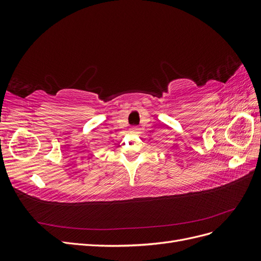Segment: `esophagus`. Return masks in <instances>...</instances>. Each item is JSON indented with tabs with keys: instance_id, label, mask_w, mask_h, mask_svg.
Here are the masks:
<instances>
[{
	"instance_id": "1",
	"label": "esophagus",
	"mask_w": 261,
	"mask_h": 261,
	"mask_svg": "<svg viewBox=\"0 0 261 261\" xmlns=\"http://www.w3.org/2000/svg\"><path fill=\"white\" fill-rule=\"evenodd\" d=\"M137 132H138V128H137V127H133L132 130H130V133H133V134H136Z\"/></svg>"
}]
</instances>
